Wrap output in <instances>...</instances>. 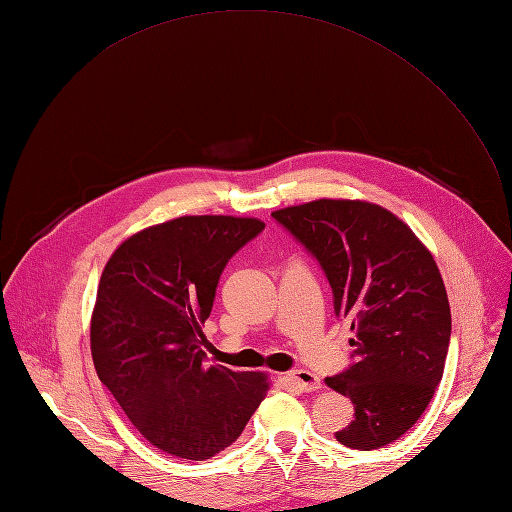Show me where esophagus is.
Masks as SVG:
<instances>
[{
	"label": "esophagus",
	"mask_w": 512,
	"mask_h": 512,
	"mask_svg": "<svg viewBox=\"0 0 512 512\" xmlns=\"http://www.w3.org/2000/svg\"><path fill=\"white\" fill-rule=\"evenodd\" d=\"M288 380L292 386H297L303 392H315L321 388V382L315 373L307 371V369H297L288 373Z\"/></svg>",
	"instance_id": "34e87169"
}]
</instances>
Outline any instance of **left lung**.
Wrapping results in <instances>:
<instances>
[{"mask_svg":"<svg viewBox=\"0 0 512 512\" xmlns=\"http://www.w3.org/2000/svg\"><path fill=\"white\" fill-rule=\"evenodd\" d=\"M272 218L319 261L336 317L355 332V363L326 378L355 405L336 440L357 450L398 440L434 398L448 355L450 305L432 253L392 211L367 201L317 199Z\"/></svg>","mask_w":512,"mask_h":512,"instance_id":"1","label":"left lung"}]
</instances>
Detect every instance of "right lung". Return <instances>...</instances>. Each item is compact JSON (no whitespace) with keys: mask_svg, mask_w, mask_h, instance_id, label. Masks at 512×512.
<instances>
[{"mask_svg":"<svg viewBox=\"0 0 512 512\" xmlns=\"http://www.w3.org/2000/svg\"><path fill=\"white\" fill-rule=\"evenodd\" d=\"M265 224L182 215L126 238L105 263L91 317L99 380L155 448L205 461L242 434L270 382L205 365L203 324L230 257Z\"/></svg>","mask_w":512,"mask_h":512,"instance_id":"obj_1","label":"right lung"}]
</instances>
